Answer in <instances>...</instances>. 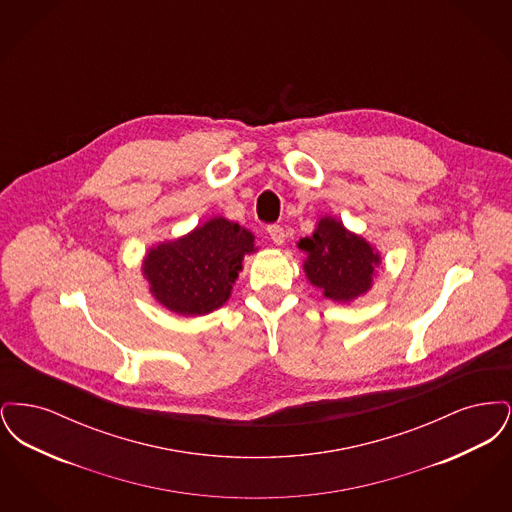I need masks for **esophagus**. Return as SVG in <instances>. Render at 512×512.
<instances>
[{
    "instance_id": "1",
    "label": "esophagus",
    "mask_w": 512,
    "mask_h": 512,
    "mask_svg": "<svg viewBox=\"0 0 512 512\" xmlns=\"http://www.w3.org/2000/svg\"><path fill=\"white\" fill-rule=\"evenodd\" d=\"M268 236H270V240L274 242L276 245H282L286 242V232H284V228L282 226H278V224H272V226H268Z\"/></svg>"
}]
</instances>
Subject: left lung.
<instances>
[{
	"instance_id": "8db88e82",
	"label": "left lung",
	"mask_w": 512,
	"mask_h": 512,
	"mask_svg": "<svg viewBox=\"0 0 512 512\" xmlns=\"http://www.w3.org/2000/svg\"><path fill=\"white\" fill-rule=\"evenodd\" d=\"M297 247L305 253L307 280L334 303H353L370 292L382 265L374 245L330 215L320 217L313 234L301 238Z\"/></svg>"
}]
</instances>
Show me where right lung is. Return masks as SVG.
I'll list each match as a JSON object with an SVG mask.
<instances>
[{
	"label": "right lung",
	"instance_id": "add662e5",
	"mask_svg": "<svg viewBox=\"0 0 512 512\" xmlns=\"http://www.w3.org/2000/svg\"><path fill=\"white\" fill-rule=\"evenodd\" d=\"M255 236L242 224L213 217L184 236L153 244L142 261L151 297L182 317H203L222 307L236 284Z\"/></svg>",
	"mask_w": 512,
	"mask_h": 512
}]
</instances>
